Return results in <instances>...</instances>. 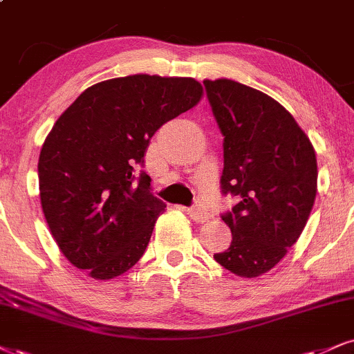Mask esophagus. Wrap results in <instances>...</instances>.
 Segmentation results:
<instances>
[{
    "instance_id": "obj_1",
    "label": "esophagus",
    "mask_w": 354,
    "mask_h": 354,
    "mask_svg": "<svg viewBox=\"0 0 354 354\" xmlns=\"http://www.w3.org/2000/svg\"><path fill=\"white\" fill-rule=\"evenodd\" d=\"M184 212L192 218V220L197 221V223H200V225L207 223V221H208L207 213H203L202 210H198V208H184Z\"/></svg>"
}]
</instances>
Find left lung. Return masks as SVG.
I'll use <instances>...</instances> for the list:
<instances>
[{
    "label": "left lung",
    "mask_w": 354,
    "mask_h": 354,
    "mask_svg": "<svg viewBox=\"0 0 354 354\" xmlns=\"http://www.w3.org/2000/svg\"><path fill=\"white\" fill-rule=\"evenodd\" d=\"M223 134V194L239 202L225 213L233 241L215 261L239 277H257L297 243L317 197L310 139L281 103L239 82L203 80Z\"/></svg>",
    "instance_id": "obj_1"
}]
</instances>
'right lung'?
Masks as SVG:
<instances>
[{
	"mask_svg": "<svg viewBox=\"0 0 354 354\" xmlns=\"http://www.w3.org/2000/svg\"><path fill=\"white\" fill-rule=\"evenodd\" d=\"M202 95L195 78L138 73L88 86L55 121L39 156V195L75 268L108 281L141 259L165 203L147 174L136 177L138 164L156 131Z\"/></svg>",
	"mask_w": 354,
	"mask_h": 354,
	"instance_id": "add662e5",
	"label": "right lung"
}]
</instances>
